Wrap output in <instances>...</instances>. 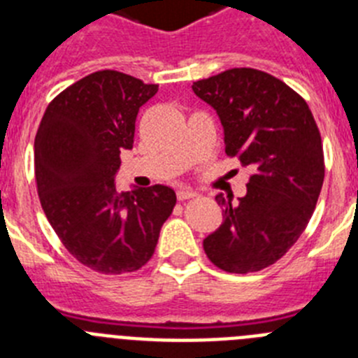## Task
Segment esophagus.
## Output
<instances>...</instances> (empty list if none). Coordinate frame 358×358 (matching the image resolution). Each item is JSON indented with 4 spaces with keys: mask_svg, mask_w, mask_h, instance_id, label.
<instances>
[{
    "mask_svg": "<svg viewBox=\"0 0 358 358\" xmlns=\"http://www.w3.org/2000/svg\"><path fill=\"white\" fill-rule=\"evenodd\" d=\"M195 195H197V194H195L194 189H189V188H179V189H177V199H179V201L194 199Z\"/></svg>",
    "mask_w": 358,
    "mask_h": 358,
    "instance_id": "obj_1",
    "label": "esophagus"
}]
</instances>
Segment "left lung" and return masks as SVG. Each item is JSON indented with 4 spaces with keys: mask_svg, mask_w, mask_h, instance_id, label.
<instances>
[{
    "mask_svg": "<svg viewBox=\"0 0 358 358\" xmlns=\"http://www.w3.org/2000/svg\"><path fill=\"white\" fill-rule=\"evenodd\" d=\"M192 90L217 110L227 156L252 170L236 204L215 197L224 220L202 245L226 273H256L292 248L314 213L324 179L321 134L305 100L268 73L233 68Z\"/></svg>",
    "mask_w": 358,
    "mask_h": 358,
    "instance_id": "8db88e82",
    "label": "left lung"
}]
</instances>
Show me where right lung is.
Masks as SVG:
<instances>
[{
  "instance_id": "obj_1",
  "label": "right lung",
  "mask_w": 358,
  "mask_h": 358,
  "mask_svg": "<svg viewBox=\"0 0 358 358\" xmlns=\"http://www.w3.org/2000/svg\"><path fill=\"white\" fill-rule=\"evenodd\" d=\"M156 93V84L103 69L53 98L41 120L34 143L41 206L64 248L96 273L143 267L176 206L170 186L116 189L120 154L132 148L138 110Z\"/></svg>"
}]
</instances>
